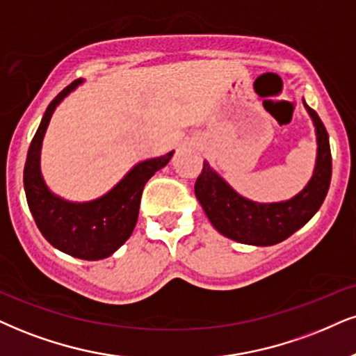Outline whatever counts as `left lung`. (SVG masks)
Returning a JSON list of instances; mask_svg holds the SVG:
<instances>
[{"label": "left lung", "mask_w": 356, "mask_h": 356, "mask_svg": "<svg viewBox=\"0 0 356 356\" xmlns=\"http://www.w3.org/2000/svg\"><path fill=\"white\" fill-rule=\"evenodd\" d=\"M305 107L317 131V165L309 185L296 198L272 204L254 203L232 191L206 161L203 163L195 183V195L222 236L243 244H277L307 225L320 209L330 186L332 153L325 125L314 108L307 104Z\"/></svg>", "instance_id": "8db88e82"}]
</instances>
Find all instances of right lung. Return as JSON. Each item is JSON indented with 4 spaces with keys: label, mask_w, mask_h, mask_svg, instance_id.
Wrapping results in <instances>:
<instances>
[{
    "label": "right lung",
    "mask_w": 356,
    "mask_h": 356,
    "mask_svg": "<svg viewBox=\"0 0 356 356\" xmlns=\"http://www.w3.org/2000/svg\"><path fill=\"white\" fill-rule=\"evenodd\" d=\"M82 81H74L47 105L41 125L31 140L24 165V191L41 234L69 256L97 261L108 257L130 238L137 225L140 200L147 181L168 163L173 152L142 161L111 193L90 203H67L47 190L39 171L44 131L56 105Z\"/></svg>",
    "instance_id": "right-lung-1"
}]
</instances>
